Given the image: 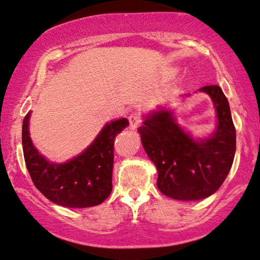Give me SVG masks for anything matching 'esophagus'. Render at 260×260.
Wrapping results in <instances>:
<instances>
[{"instance_id":"obj_1","label":"esophagus","mask_w":260,"mask_h":260,"mask_svg":"<svg viewBox=\"0 0 260 260\" xmlns=\"http://www.w3.org/2000/svg\"><path fill=\"white\" fill-rule=\"evenodd\" d=\"M141 121H142V115L140 113H133L129 115L130 129H136V127L141 124Z\"/></svg>"}]
</instances>
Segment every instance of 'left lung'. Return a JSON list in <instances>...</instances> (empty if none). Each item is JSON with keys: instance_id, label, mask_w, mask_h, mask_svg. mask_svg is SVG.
Returning a JSON list of instances; mask_svg holds the SVG:
<instances>
[{"instance_id": "1", "label": "left lung", "mask_w": 260, "mask_h": 260, "mask_svg": "<svg viewBox=\"0 0 260 260\" xmlns=\"http://www.w3.org/2000/svg\"><path fill=\"white\" fill-rule=\"evenodd\" d=\"M200 91L211 96L218 118L210 139L194 140L165 110L150 114L139 127L146 153L158 170L159 190L177 200H200L218 190L235 155L236 133L225 95L218 85Z\"/></svg>"}]
</instances>
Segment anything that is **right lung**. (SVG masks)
<instances>
[{"label":"right lung","mask_w":260,"mask_h":260,"mask_svg":"<svg viewBox=\"0 0 260 260\" xmlns=\"http://www.w3.org/2000/svg\"><path fill=\"white\" fill-rule=\"evenodd\" d=\"M28 118L22 121V150L35 187L54 204L83 208L100 205L112 191L114 140L129 125L125 118L107 124L81 155L65 164L42 156L28 136Z\"/></svg>","instance_id":"add662e5"}]
</instances>
